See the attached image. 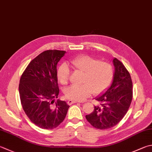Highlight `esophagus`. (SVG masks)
<instances>
[{"label":"esophagus","mask_w":152,"mask_h":152,"mask_svg":"<svg viewBox=\"0 0 152 152\" xmlns=\"http://www.w3.org/2000/svg\"><path fill=\"white\" fill-rule=\"evenodd\" d=\"M68 105H72V104H73V103H78V102H76V101H74V100H68Z\"/></svg>","instance_id":"1"}]
</instances>
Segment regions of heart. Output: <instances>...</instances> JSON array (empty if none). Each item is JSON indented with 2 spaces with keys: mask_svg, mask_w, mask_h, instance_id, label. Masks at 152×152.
Masks as SVG:
<instances>
[{
  "mask_svg": "<svg viewBox=\"0 0 152 152\" xmlns=\"http://www.w3.org/2000/svg\"><path fill=\"white\" fill-rule=\"evenodd\" d=\"M74 68L84 74L82 86H72L65 90L68 99L82 102L94 93L99 95L105 91L111 84L113 78V68L105 61L88 55H81L70 61ZM57 78L62 85H66L69 81L70 68L66 63H62L57 68Z\"/></svg>",
  "mask_w": 152,
  "mask_h": 152,
  "instance_id": "heart-1",
  "label": "heart"
}]
</instances>
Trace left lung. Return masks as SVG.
<instances>
[{"label": "left lung", "mask_w": 152, "mask_h": 152, "mask_svg": "<svg viewBox=\"0 0 152 152\" xmlns=\"http://www.w3.org/2000/svg\"><path fill=\"white\" fill-rule=\"evenodd\" d=\"M113 62L115 72L111 86L96 98L99 105L94 107L91 114L86 115L91 125L100 130L110 129L119 123L129 110L132 99L130 73L117 58H113Z\"/></svg>", "instance_id": "8db88e82"}]
</instances>
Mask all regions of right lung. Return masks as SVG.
<instances>
[{
	"label": "right lung",
	"mask_w": 152,
	"mask_h": 152,
	"mask_svg": "<svg viewBox=\"0 0 152 152\" xmlns=\"http://www.w3.org/2000/svg\"><path fill=\"white\" fill-rule=\"evenodd\" d=\"M66 51L47 50L29 62L19 84L21 103L33 123L43 129L57 127L66 117L69 105L57 100L59 88L56 66Z\"/></svg>",
	"instance_id": "1"
}]
</instances>
